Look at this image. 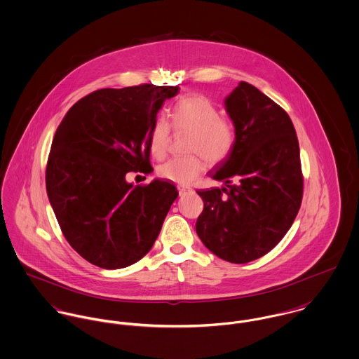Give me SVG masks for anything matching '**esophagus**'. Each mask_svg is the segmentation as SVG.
<instances>
[{
	"mask_svg": "<svg viewBox=\"0 0 359 359\" xmlns=\"http://www.w3.org/2000/svg\"><path fill=\"white\" fill-rule=\"evenodd\" d=\"M177 191H179V195L182 196V195L189 193V191H190V189H189V187H182V186H179V187H177Z\"/></svg>",
	"mask_w": 359,
	"mask_h": 359,
	"instance_id": "34e87169",
	"label": "esophagus"
}]
</instances>
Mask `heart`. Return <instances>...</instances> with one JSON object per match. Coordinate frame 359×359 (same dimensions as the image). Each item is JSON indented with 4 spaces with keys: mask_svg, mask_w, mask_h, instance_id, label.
<instances>
[{
    "mask_svg": "<svg viewBox=\"0 0 359 359\" xmlns=\"http://www.w3.org/2000/svg\"><path fill=\"white\" fill-rule=\"evenodd\" d=\"M170 127L175 131H189L187 150L194 151L186 157H175L158 166L160 177L189 184L205 169V158L210 164H220L233 151L236 131L233 124L220 116L219 108L206 97L190 94L179 98L170 111ZM170 127L164 118H157L149 133L147 146L150 154L161 160L170 142Z\"/></svg>",
    "mask_w": 359,
    "mask_h": 359,
    "instance_id": "1",
    "label": "heart"
}]
</instances>
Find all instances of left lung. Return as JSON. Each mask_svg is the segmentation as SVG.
<instances>
[{
  "mask_svg": "<svg viewBox=\"0 0 359 359\" xmlns=\"http://www.w3.org/2000/svg\"><path fill=\"white\" fill-rule=\"evenodd\" d=\"M236 143L212 177L224 187L196 191L195 229L219 258L246 264L269 252L295 220L304 195L299 143L281 107L248 82L225 98Z\"/></svg>",
  "mask_w": 359,
  "mask_h": 359,
  "instance_id": "obj_1",
  "label": "left lung"
}]
</instances>
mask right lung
I'll list each match as a JSON object with an SVG mask.
<instances>
[{"label": "right lung", "instance_id": "obj_1", "mask_svg": "<svg viewBox=\"0 0 359 359\" xmlns=\"http://www.w3.org/2000/svg\"><path fill=\"white\" fill-rule=\"evenodd\" d=\"M177 91L156 84L101 88L79 100L55 131L46 191L67 242L93 265L121 269L138 262L177 198L168 180L126 182L128 172L153 170L149 133Z\"/></svg>", "mask_w": 359, "mask_h": 359}]
</instances>
